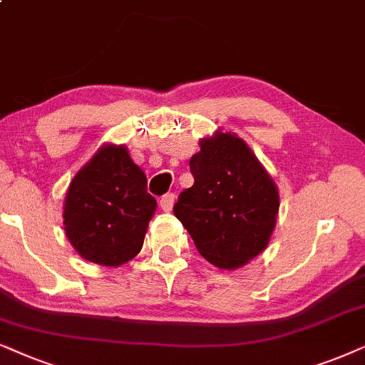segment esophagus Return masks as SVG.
<instances>
[{
  "mask_svg": "<svg viewBox=\"0 0 365 365\" xmlns=\"http://www.w3.org/2000/svg\"><path fill=\"white\" fill-rule=\"evenodd\" d=\"M175 203V193H165V195L160 198V207L165 212H172Z\"/></svg>",
  "mask_w": 365,
  "mask_h": 365,
  "instance_id": "esophagus-1",
  "label": "esophagus"
}]
</instances>
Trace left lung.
<instances>
[{
  "label": "left lung",
  "instance_id": "1",
  "mask_svg": "<svg viewBox=\"0 0 365 365\" xmlns=\"http://www.w3.org/2000/svg\"><path fill=\"white\" fill-rule=\"evenodd\" d=\"M193 185L173 213L197 250L222 270L249 264L269 244L279 213V190L249 145L235 133L200 140L190 158Z\"/></svg>",
  "mask_w": 365,
  "mask_h": 365
}]
</instances>
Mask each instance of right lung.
<instances>
[{
	"label": "right lung",
	"instance_id": "add662e5",
	"mask_svg": "<svg viewBox=\"0 0 365 365\" xmlns=\"http://www.w3.org/2000/svg\"><path fill=\"white\" fill-rule=\"evenodd\" d=\"M157 200L125 145H103L73 177L63 205L70 244L85 260L118 267L143 247Z\"/></svg>",
	"mask_w": 365,
	"mask_h": 365
}]
</instances>
